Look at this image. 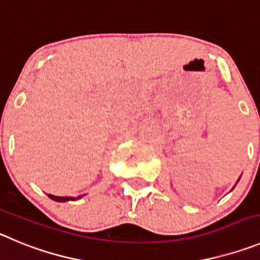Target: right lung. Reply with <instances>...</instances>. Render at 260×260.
<instances>
[{"label": "right lung", "instance_id": "1", "mask_svg": "<svg viewBox=\"0 0 260 260\" xmlns=\"http://www.w3.org/2000/svg\"><path fill=\"white\" fill-rule=\"evenodd\" d=\"M48 198L52 199V200H55V201H59V203H64V201L78 200V199L82 198V195L78 196V198H72V196H55V195H50V193H48Z\"/></svg>", "mask_w": 260, "mask_h": 260}]
</instances>
